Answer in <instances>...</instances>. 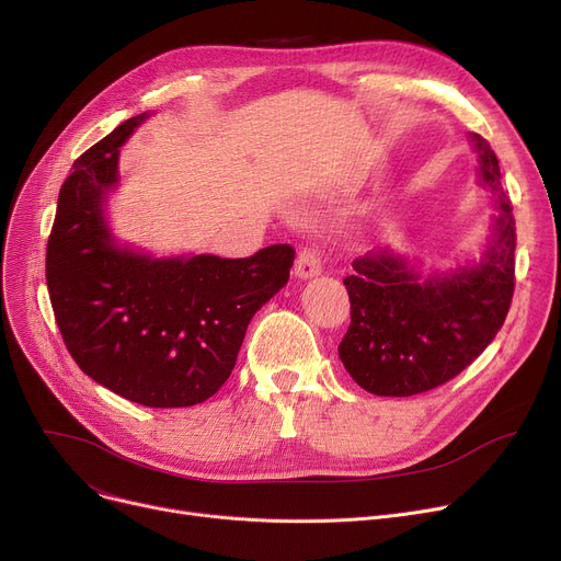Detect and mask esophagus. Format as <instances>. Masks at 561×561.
I'll return each instance as SVG.
<instances>
[{
    "mask_svg": "<svg viewBox=\"0 0 561 561\" xmlns=\"http://www.w3.org/2000/svg\"><path fill=\"white\" fill-rule=\"evenodd\" d=\"M323 271V259H321V250L319 245H307L300 250L298 261H296V275L300 279H309L316 277Z\"/></svg>",
    "mask_w": 561,
    "mask_h": 561,
    "instance_id": "1",
    "label": "esophagus"
}]
</instances>
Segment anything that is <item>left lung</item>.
<instances>
[{
  "label": "left lung",
  "mask_w": 561,
  "mask_h": 561,
  "mask_svg": "<svg viewBox=\"0 0 561 561\" xmlns=\"http://www.w3.org/2000/svg\"><path fill=\"white\" fill-rule=\"evenodd\" d=\"M479 176L497 194L493 242L472 267L422 279L389 250L353 261L344 279L351 325L339 357L353 380L378 397H412L456 378L500 332L516 286V220L502 190L497 156L470 135Z\"/></svg>",
  "instance_id": "8db88e82"
}]
</instances>
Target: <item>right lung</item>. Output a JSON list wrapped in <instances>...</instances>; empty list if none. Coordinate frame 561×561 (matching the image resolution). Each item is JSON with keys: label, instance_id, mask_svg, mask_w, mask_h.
<instances>
[{"label": "right lung", "instance_id": "obj_1", "mask_svg": "<svg viewBox=\"0 0 561 561\" xmlns=\"http://www.w3.org/2000/svg\"><path fill=\"white\" fill-rule=\"evenodd\" d=\"M144 118L124 121L72 164L45 279L64 344L89 378L139 405L187 408L227 382L252 316L288 282L296 250L151 259L116 248L103 202L116 183L118 146Z\"/></svg>", "mask_w": 561, "mask_h": 561}]
</instances>
